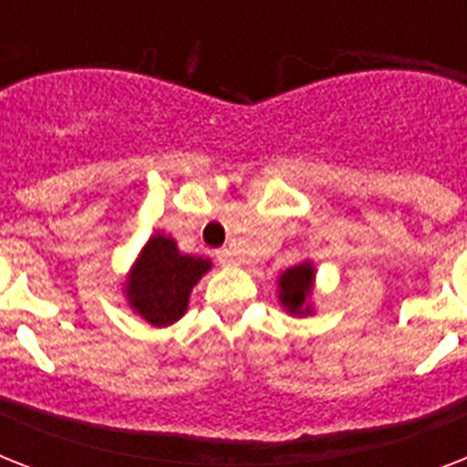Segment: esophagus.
<instances>
[{
	"mask_svg": "<svg viewBox=\"0 0 467 467\" xmlns=\"http://www.w3.org/2000/svg\"><path fill=\"white\" fill-rule=\"evenodd\" d=\"M218 262L223 264V266H234V264H240V256H237V252H233V249H220L218 254Z\"/></svg>",
	"mask_w": 467,
	"mask_h": 467,
	"instance_id": "esophagus-1",
	"label": "esophagus"
}]
</instances>
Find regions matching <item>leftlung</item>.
<instances>
[{"mask_svg":"<svg viewBox=\"0 0 467 467\" xmlns=\"http://www.w3.org/2000/svg\"><path fill=\"white\" fill-rule=\"evenodd\" d=\"M312 285H315V266L310 262L285 269L278 276V300H281L284 310L298 315V317L312 315Z\"/></svg>","mask_w":467,"mask_h":467,"instance_id":"obj_1","label":"left lung"}]
</instances>
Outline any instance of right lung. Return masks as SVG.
Instances as JSON below:
<instances>
[{
	"instance_id": "right-lung-1",
	"label": "right lung",
	"mask_w": 467,
	"mask_h": 467,
	"mask_svg": "<svg viewBox=\"0 0 467 467\" xmlns=\"http://www.w3.org/2000/svg\"><path fill=\"white\" fill-rule=\"evenodd\" d=\"M211 266V259L182 254L167 234H152L128 274V306L152 327L174 325L189 307L193 285Z\"/></svg>"
}]
</instances>
